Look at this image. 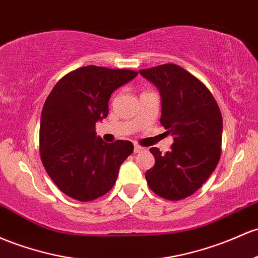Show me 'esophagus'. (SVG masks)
I'll list each match as a JSON object with an SVG mask.
<instances>
[{
	"mask_svg": "<svg viewBox=\"0 0 258 258\" xmlns=\"http://www.w3.org/2000/svg\"><path fill=\"white\" fill-rule=\"evenodd\" d=\"M134 151H135V153H141V152H143V151H144V148H143V147L138 146V144H135Z\"/></svg>",
	"mask_w": 258,
	"mask_h": 258,
	"instance_id": "esophagus-1",
	"label": "esophagus"
}]
</instances>
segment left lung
<instances>
[{"mask_svg": "<svg viewBox=\"0 0 258 258\" xmlns=\"http://www.w3.org/2000/svg\"><path fill=\"white\" fill-rule=\"evenodd\" d=\"M161 97L160 122L174 136L171 151L151 148L155 164L146 172L149 188L169 201L197 191L216 169L222 153L223 118L216 99L182 67L165 63L141 70Z\"/></svg>", "mask_w": 258, "mask_h": 258, "instance_id": "1", "label": "left lung"}]
</instances>
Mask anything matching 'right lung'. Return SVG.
Here are the masks:
<instances>
[{
	"instance_id": "right-lung-1",
	"label": "right lung",
	"mask_w": 258,
	"mask_h": 258,
	"mask_svg": "<svg viewBox=\"0 0 258 258\" xmlns=\"http://www.w3.org/2000/svg\"><path fill=\"white\" fill-rule=\"evenodd\" d=\"M138 73L86 66L56 83L41 112L39 152L51 180L71 198L88 202L104 196L115 185L120 165L134 152L130 141L105 143L95 123L109 112L114 90Z\"/></svg>"
}]
</instances>
